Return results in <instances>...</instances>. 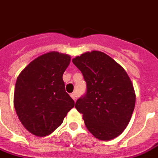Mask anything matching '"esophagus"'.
I'll return each mask as SVG.
<instances>
[{
    "label": "esophagus",
    "mask_w": 158,
    "mask_h": 158,
    "mask_svg": "<svg viewBox=\"0 0 158 158\" xmlns=\"http://www.w3.org/2000/svg\"><path fill=\"white\" fill-rule=\"evenodd\" d=\"M70 97H71V98H72L74 101H75V100H76V97H77L76 93H75V92H73V93H71V94H70Z\"/></svg>",
    "instance_id": "34e87169"
}]
</instances>
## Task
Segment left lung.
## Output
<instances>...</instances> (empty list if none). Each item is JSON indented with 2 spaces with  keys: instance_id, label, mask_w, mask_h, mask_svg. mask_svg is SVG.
<instances>
[{
  "instance_id": "1",
  "label": "left lung",
  "mask_w": 158,
  "mask_h": 158,
  "mask_svg": "<svg viewBox=\"0 0 158 158\" xmlns=\"http://www.w3.org/2000/svg\"><path fill=\"white\" fill-rule=\"evenodd\" d=\"M72 61L87 83L86 94L77 100L75 108L96 138L114 139L127 127L135 108L130 78L118 63L100 51L87 52Z\"/></svg>"
}]
</instances>
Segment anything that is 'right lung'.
Here are the masks:
<instances>
[{
	"label": "right lung",
	"mask_w": 158,
	"mask_h": 158,
	"mask_svg": "<svg viewBox=\"0 0 158 158\" xmlns=\"http://www.w3.org/2000/svg\"><path fill=\"white\" fill-rule=\"evenodd\" d=\"M70 62V55L47 52L31 61L18 76L14 95L17 115L36 136L54 131L75 106L62 79Z\"/></svg>",
	"instance_id": "add662e5"
}]
</instances>
